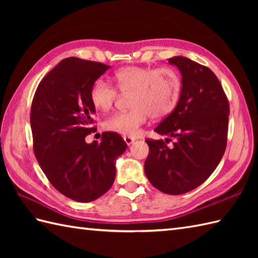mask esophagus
Listing matches in <instances>:
<instances>
[{"mask_svg":"<svg viewBox=\"0 0 258 258\" xmlns=\"http://www.w3.org/2000/svg\"><path fill=\"white\" fill-rule=\"evenodd\" d=\"M124 141H125V143H126V144H127V145H131L132 143H134L135 139H133V138H130V136H124Z\"/></svg>","mask_w":258,"mask_h":258,"instance_id":"34e87169","label":"esophagus"}]
</instances>
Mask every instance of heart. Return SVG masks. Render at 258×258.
<instances>
[{
    "label": "heart",
    "mask_w": 258,
    "mask_h": 258,
    "mask_svg": "<svg viewBox=\"0 0 258 258\" xmlns=\"http://www.w3.org/2000/svg\"><path fill=\"white\" fill-rule=\"evenodd\" d=\"M117 89L131 95L127 112L112 115L104 120V128L123 136L139 135L149 118H164L177 105L182 83L178 74L171 68L127 67L114 74ZM116 87L104 79L96 80L90 90L93 105L102 112L111 109L118 97Z\"/></svg>",
    "instance_id": "b5f03b06"
}]
</instances>
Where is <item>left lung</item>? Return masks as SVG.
Returning <instances> with one entry per match:
<instances>
[{
  "instance_id": "left-lung-1",
  "label": "left lung",
  "mask_w": 258,
  "mask_h": 258,
  "mask_svg": "<svg viewBox=\"0 0 258 258\" xmlns=\"http://www.w3.org/2000/svg\"><path fill=\"white\" fill-rule=\"evenodd\" d=\"M182 74L176 107L154 130L175 141L147 139L144 168L151 184L169 195L196 188L211 176L225 153L229 103L217 76L183 56L168 58Z\"/></svg>"
}]
</instances>
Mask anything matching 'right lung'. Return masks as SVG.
Instances as JSON below:
<instances>
[{"instance_id": "add662e5", "label": "right lung", "mask_w": 258, "mask_h": 258, "mask_svg": "<svg viewBox=\"0 0 258 258\" xmlns=\"http://www.w3.org/2000/svg\"><path fill=\"white\" fill-rule=\"evenodd\" d=\"M109 68L79 57L64 58L43 78L32 101L34 155L54 187L76 202H92L111 188L115 160L127 147L113 132H104L100 143L85 142L96 130L91 86Z\"/></svg>"}]
</instances>
